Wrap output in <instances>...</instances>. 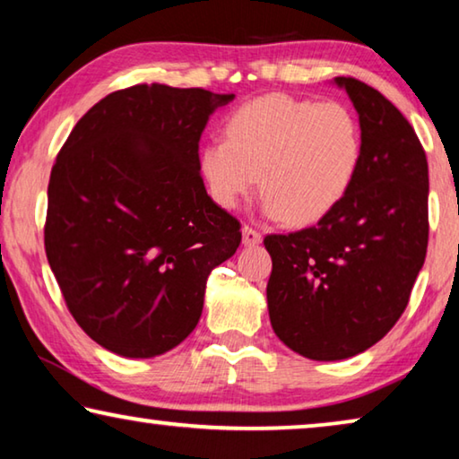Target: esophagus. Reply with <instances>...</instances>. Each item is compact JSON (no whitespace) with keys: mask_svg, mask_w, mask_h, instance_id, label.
<instances>
[{"mask_svg":"<svg viewBox=\"0 0 459 459\" xmlns=\"http://www.w3.org/2000/svg\"><path fill=\"white\" fill-rule=\"evenodd\" d=\"M262 238H264L262 232L245 224V227H243V243L245 245H249V247H251V245H259V243H262Z\"/></svg>","mask_w":459,"mask_h":459,"instance_id":"obj_1","label":"esophagus"}]
</instances>
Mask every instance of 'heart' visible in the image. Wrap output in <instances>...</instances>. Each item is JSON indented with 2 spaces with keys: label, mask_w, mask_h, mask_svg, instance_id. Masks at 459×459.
I'll use <instances>...</instances> for the list:
<instances>
[{
  "label": "heart",
  "mask_w": 459,
  "mask_h": 459,
  "mask_svg": "<svg viewBox=\"0 0 459 459\" xmlns=\"http://www.w3.org/2000/svg\"><path fill=\"white\" fill-rule=\"evenodd\" d=\"M360 156V127L344 105L265 94L230 113L227 138H212L200 164L218 206L237 208L262 175L265 214L311 224L344 200Z\"/></svg>",
  "instance_id": "b5f03b06"
}]
</instances>
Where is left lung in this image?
Listing matches in <instances>:
<instances>
[{
    "label": "left lung",
    "instance_id": "obj_1",
    "mask_svg": "<svg viewBox=\"0 0 459 459\" xmlns=\"http://www.w3.org/2000/svg\"><path fill=\"white\" fill-rule=\"evenodd\" d=\"M333 82L360 123L352 187L316 227L264 238L272 327L311 360L377 344L404 313L429 243V164L412 126L365 82Z\"/></svg>",
    "mask_w": 459,
    "mask_h": 459
}]
</instances>
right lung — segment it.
Instances as JSON below:
<instances>
[{
    "instance_id": "1",
    "label": "right lung",
    "mask_w": 459,
    "mask_h": 459,
    "mask_svg": "<svg viewBox=\"0 0 459 459\" xmlns=\"http://www.w3.org/2000/svg\"><path fill=\"white\" fill-rule=\"evenodd\" d=\"M235 94L138 84L99 100L51 169L45 251L65 305L97 344L152 359L200 321L210 272L241 224L200 175L210 115Z\"/></svg>"
}]
</instances>
